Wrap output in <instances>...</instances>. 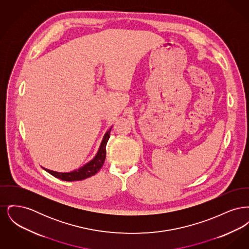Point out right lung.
Instances as JSON below:
<instances>
[{"label": "right lung", "mask_w": 249, "mask_h": 249, "mask_svg": "<svg viewBox=\"0 0 249 249\" xmlns=\"http://www.w3.org/2000/svg\"><path fill=\"white\" fill-rule=\"evenodd\" d=\"M111 129L105 134L103 142L101 143L99 151L95 156L94 159L92 160H90L89 162H88L86 165L81 167L80 169L75 170L71 173H58V172L50 171L46 168H44V169L51 176L61 179V180H64V181H79V180H83L86 178L94 176L95 174H97L100 171V169L105 163L106 157H107V143L109 140V137H110Z\"/></svg>", "instance_id": "obj_1"}]
</instances>
